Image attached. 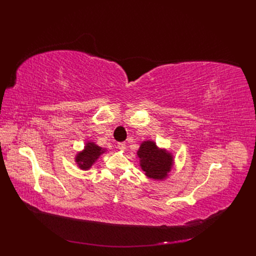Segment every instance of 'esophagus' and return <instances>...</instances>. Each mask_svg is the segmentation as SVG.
Wrapping results in <instances>:
<instances>
[{
    "instance_id": "1",
    "label": "esophagus",
    "mask_w": 256,
    "mask_h": 256,
    "mask_svg": "<svg viewBox=\"0 0 256 256\" xmlns=\"http://www.w3.org/2000/svg\"><path fill=\"white\" fill-rule=\"evenodd\" d=\"M118 148L120 152H124V150H126V143H124V142L118 143Z\"/></svg>"
}]
</instances>
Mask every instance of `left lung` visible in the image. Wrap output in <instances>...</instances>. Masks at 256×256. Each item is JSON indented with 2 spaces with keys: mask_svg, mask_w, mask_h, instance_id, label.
<instances>
[{
  "mask_svg": "<svg viewBox=\"0 0 256 256\" xmlns=\"http://www.w3.org/2000/svg\"><path fill=\"white\" fill-rule=\"evenodd\" d=\"M136 154L145 175L154 180H166L174 164L172 152L159 148L157 144L150 140L141 143Z\"/></svg>",
  "mask_w": 256,
  "mask_h": 256,
  "instance_id": "8db88e82",
  "label": "left lung"
}]
</instances>
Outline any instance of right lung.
I'll return each instance as SVG.
<instances>
[{
  "mask_svg": "<svg viewBox=\"0 0 256 256\" xmlns=\"http://www.w3.org/2000/svg\"><path fill=\"white\" fill-rule=\"evenodd\" d=\"M106 152V148L98 146L95 142L88 141L85 144L83 150L76 154L74 161L76 164H78L79 168L83 170V171H88V170H90L92 166L97 161V159Z\"/></svg>",
  "mask_w": 256,
  "mask_h": 256,
  "instance_id": "1",
  "label": "right lung"
}]
</instances>
